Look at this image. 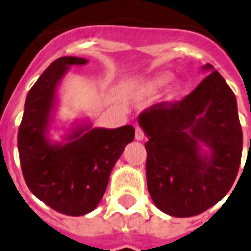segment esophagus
I'll return each instance as SVG.
<instances>
[{
    "instance_id": "1",
    "label": "esophagus",
    "mask_w": 251,
    "mask_h": 251,
    "mask_svg": "<svg viewBox=\"0 0 251 251\" xmlns=\"http://www.w3.org/2000/svg\"><path fill=\"white\" fill-rule=\"evenodd\" d=\"M145 138V135H144V132H142L141 128H136V140L137 141H142Z\"/></svg>"
}]
</instances>
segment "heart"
Returning a JSON list of instances; mask_svg holds the SVG:
<instances>
[{"label":"heart","mask_w":251,"mask_h":251,"mask_svg":"<svg viewBox=\"0 0 251 251\" xmlns=\"http://www.w3.org/2000/svg\"><path fill=\"white\" fill-rule=\"evenodd\" d=\"M171 80L172 74H170V72L158 74V75L153 76L151 79L148 80V81L142 85L141 92L144 94H155L159 91H162ZM180 92H181V84H175V85L170 89V92H168L167 98L168 100H172V98H175Z\"/></svg>","instance_id":"obj_1"}]
</instances>
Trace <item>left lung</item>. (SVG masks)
Returning <instances> with one entry per match:
<instances>
[{"instance_id": "obj_1", "label": "left lung", "mask_w": 251, "mask_h": 251, "mask_svg": "<svg viewBox=\"0 0 251 251\" xmlns=\"http://www.w3.org/2000/svg\"><path fill=\"white\" fill-rule=\"evenodd\" d=\"M181 102L138 115L145 132L148 190L160 211L188 218L218 203L233 185L242 154L237 101L214 66Z\"/></svg>"}]
</instances>
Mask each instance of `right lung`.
<instances>
[{
  "mask_svg": "<svg viewBox=\"0 0 251 251\" xmlns=\"http://www.w3.org/2000/svg\"><path fill=\"white\" fill-rule=\"evenodd\" d=\"M87 63L77 57L54 61L28 92L18 132L22 172L29 190L53 210L71 216L97 207L116 160L135 138L131 124L107 129L92 128L87 120L72 124L62 141L50 137L59 84L71 66Z\"/></svg>",
  "mask_w": 251,
  "mask_h": 251,
  "instance_id": "obj_1",
  "label": "right lung"
}]
</instances>
